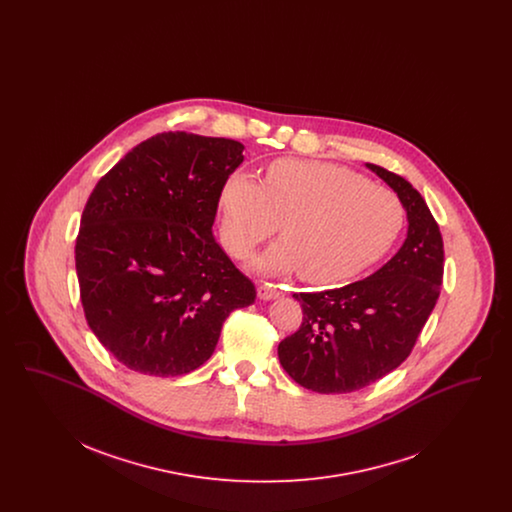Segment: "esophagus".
Masks as SVG:
<instances>
[{
	"label": "esophagus",
	"mask_w": 512,
	"mask_h": 512,
	"mask_svg": "<svg viewBox=\"0 0 512 512\" xmlns=\"http://www.w3.org/2000/svg\"><path fill=\"white\" fill-rule=\"evenodd\" d=\"M257 293H259V297H261V299L270 301V299H276V297H280V295H282V290H280L278 286L270 284V282H263V284L257 288Z\"/></svg>",
	"instance_id": "1"
}]
</instances>
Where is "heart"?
Listing matches in <instances>:
<instances>
[{"mask_svg":"<svg viewBox=\"0 0 512 512\" xmlns=\"http://www.w3.org/2000/svg\"><path fill=\"white\" fill-rule=\"evenodd\" d=\"M220 236L238 259L267 240L280 222L282 242L255 268L282 274L301 268L313 284L347 280L378 261L403 226V205L390 190L332 163L280 159L259 182L234 172L219 195Z\"/></svg>","mask_w":512,"mask_h":512,"instance_id":"obj_1","label":"heart"}]
</instances>
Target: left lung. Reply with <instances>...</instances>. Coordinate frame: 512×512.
I'll list each match as a JSON object with an SVG mask.
<instances>
[{"label":"left lung","instance_id":"left-lung-1","mask_svg":"<svg viewBox=\"0 0 512 512\" xmlns=\"http://www.w3.org/2000/svg\"><path fill=\"white\" fill-rule=\"evenodd\" d=\"M407 211V238L365 280L338 290L293 293L299 330L280 341L278 359L293 380L318 393L363 390L401 365L436 307L443 240L426 201L399 174L366 163Z\"/></svg>","mask_w":512,"mask_h":512}]
</instances>
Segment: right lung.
<instances>
[{
  "instance_id": "right-lung-1",
  "label": "right lung",
  "mask_w": 512,
  "mask_h": 512,
  "mask_svg": "<svg viewBox=\"0 0 512 512\" xmlns=\"http://www.w3.org/2000/svg\"><path fill=\"white\" fill-rule=\"evenodd\" d=\"M244 146L163 132L128 151L90 195L74 247L84 315L126 368L182 376L215 351L255 286L213 236Z\"/></svg>"
}]
</instances>
